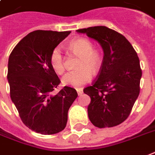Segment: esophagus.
<instances>
[{"instance_id":"1","label":"esophagus","mask_w":155,"mask_h":155,"mask_svg":"<svg viewBox=\"0 0 155 155\" xmlns=\"http://www.w3.org/2000/svg\"><path fill=\"white\" fill-rule=\"evenodd\" d=\"M76 91H77L78 95H81L83 93V89L82 88H76Z\"/></svg>"}]
</instances>
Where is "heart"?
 I'll list each match as a JSON object with an SVG mask.
<instances>
[{
  "label": "heart",
  "mask_w": 155,
  "mask_h": 155,
  "mask_svg": "<svg viewBox=\"0 0 155 155\" xmlns=\"http://www.w3.org/2000/svg\"><path fill=\"white\" fill-rule=\"evenodd\" d=\"M70 51L79 57L75 67L77 69L67 73L62 79L65 85L80 87L90 82L93 73L98 71L102 64V54L99 49L93 48V42L84 37L75 39L69 44ZM64 57L59 47L51 52L49 62L54 71L62 75L65 71Z\"/></svg>",
  "instance_id": "1"
}]
</instances>
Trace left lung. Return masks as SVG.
<instances>
[{"instance_id":"8db88e82","label":"left lung","mask_w":155,"mask_h":155,"mask_svg":"<svg viewBox=\"0 0 155 155\" xmlns=\"http://www.w3.org/2000/svg\"><path fill=\"white\" fill-rule=\"evenodd\" d=\"M77 31L98 41L104 52L97 79L84 88L91 98L88 118L100 128L120 124L129 116L140 93L142 71L137 54L122 34L104 26Z\"/></svg>"}]
</instances>
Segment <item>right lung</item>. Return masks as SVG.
I'll list each match as a JSON object with an SVG mask.
<instances>
[{
	"label": "right lung",
	"instance_id": "right-lung-1",
	"mask_svg": "<svg viewBox=\"0 0 155 155\" xmlns=\"http://www.w3.org/2000/svg\"><path fill=\"white\" fill-rule=\"evenodd\" d=\"M70 33L34 31L9 55L7 79L12 101L22 123L43 135L64 129L68 110L78 97L75 88L67 86L53 93L61 81L50 65V54Z\"/></svg>",
	"mask_w": 155,
	"mask_h": 155
}]
</instances>
